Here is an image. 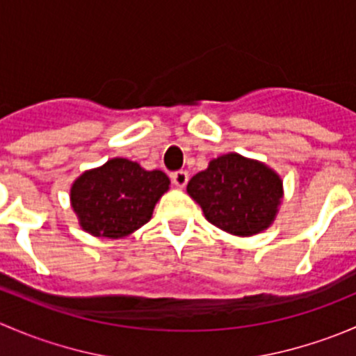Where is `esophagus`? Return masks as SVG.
Instances as JSON below:
<instances>
[{"instance_id":"obj_1","label":"esophagus","mask_w":356,"mask_h":356,"mask_svg":"<svg viewBox=\"0 0 356 356\" xmlns=\"http://www.w3.org/2000/svg\"><path fill=\"white\" fill-rule=\"evenodd\" d=\"M172 181H174V184L177 186V188H184L189 181V174L186 170H177L172 174Z\"/></svg>"}]
</instances>
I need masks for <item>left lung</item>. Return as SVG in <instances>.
Segmentation results:
<instances>
[{"instance_id": "8db88e82", "label": "left lung", "mask_w": 356, "mask_h": 356, "mask_svg": "<svg viewBox=\"0 0 356 356\" xmlns=\"http://www.w3.org/2000/svg\"><path fill=\"white\" fill-rule=\"evenodd\" d=\"M188 193L215 227L253 236L270 227L282 200V181L261 161L227 153L188 182Z\"/></svg>"}]
</instances>
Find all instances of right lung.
I'll list each match as a JSON object with an SVG mask.
<instances>
[{"mask_svg": "<svg viewBox=\"0 0 356 356\" xmlns=\"http://www.w3.org/2000/svg\"><path fill=\"white\" fill-rule=\"evenodd\" d=\"M170 179L161 170H145L127 158H111L75 179L70 201L79 224L96 238H124L152 218L153 208Z\"/></svg>", "mask_w": 356, "mask_h": 356, "instance_id": "1", "label": "right lung"}]
</instances>
